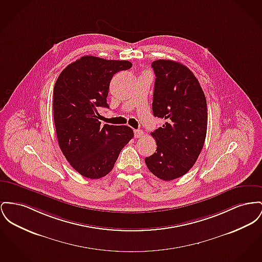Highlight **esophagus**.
<instances>
[{"label": "esophagus", "mask_w": 262, "mask_h": 262, "mask_svg": "<svg viewBox=\"0 0 262 262\" xmlns=\"http://www.w3.org/2000/svg\"><path fill=\"white\" fill-rule=\"evenodd\" d=\"M143 136V132L141 129H135V138L139 139Z\"/></svg>", "instance_id": "obj_1"}]
</instances>
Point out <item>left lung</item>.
<instances>
[{
	"label": "left lung",
	"mask_w": 262,
	"mask_h": 262,
	"mask_svg": "<svg viewBox=\"0 0 262 262\" xmlns=\"http://www.w3.org/2000/svg\"><path fill=\"white\" fill-rule=\"evenodd\" d=\"M155 74L152 112L165 123L151 133L156 152L144 159L149 171L164 181L185 175L193 167L207 134L208 113L198 79L183 64L159 59Z\"/></svg>",
	"instance_id": "left-lung-1"
}]
</instances>
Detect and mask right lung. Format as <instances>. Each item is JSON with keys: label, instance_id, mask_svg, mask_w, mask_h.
<instances>
[{"label": "right lung", "instance_id": "add662e5", "mask_svg": "<svg viewBox=\"0 0 262 262\" xmlns=\"http://www.w3.org/2000/svg\"><path fill=\"white\" fill-rule=\"evenodd\" d=\"M126 60L83 56L69 64L53 91V117L62 154L82 176L99 179L108 174L123 146L134 138L126 125L101 126L100 107L107 103L113 76L127 70Z\"/></svg>", "mask_w": 262, "mask_h": 262}]
</instances>
